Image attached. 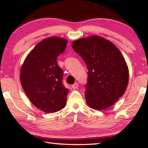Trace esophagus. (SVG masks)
<instances>
[{
	"mask_svg": "<svg viewBox=\"0 0 148 148\" xmlns=\"http://www.w3.org/2000/svg\"><path fill=\"white\" fill-rule=\"evenodd\" d=\"M78 86H79V84L77 83H74L73 84V85L71 86V87L73 89H76V88H78Z\"/></svg>",
	"mask_w": 148,
	"mask_h": 148,
	"instance_id": "esophagus-1",
	"label": "esophagus"
}]
</instances>
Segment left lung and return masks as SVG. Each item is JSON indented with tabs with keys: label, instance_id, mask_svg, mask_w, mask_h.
Masks as SVG:
<instances>
[{
	"label": "left lung",
	"instance_id": "1",
	"mask_svg": "<svg viewBox=\"0 0 148 148\" xmlns=\"http://www.w3.org/2000/svg\"><path fill=\"white\" fill-rule=\"evenodd\" d=\"M72 47L88 68L87 104L97 110L113 106L129 83V68L121 53L111 41L96 35L75 40Z\"/></svg>",
	"mask_w": 148,
	"mask_h": 148
}]
</instances>
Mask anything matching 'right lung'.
I'll use <instances>...</instances> for the list:
<instances>
[{
	"mask_svg": "<svg viewBox=\"0 0 148 148\" xmlns=\"http://www.w3.org/2000/svg\"><path fill=\"white\" fill-rule=\"evenodd\" d=\"M67 43L66 39L58 37L45 38L27 56L21 67L24 91L31 103L46 113L56 112L66 104L69 90L63 85L64 72L56 60Z\"/></svg>",
	"mask_w": 148,
	"mask_h": 148,
	"instance_id": "add662e5",
	"label": "right lung"
}]
</instances>
